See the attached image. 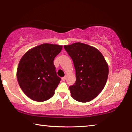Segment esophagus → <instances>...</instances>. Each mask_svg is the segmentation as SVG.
<instances>
[{
	"label": "esophagus",
	"mask_w": 132,
	"mask_h": 132,
	"mask_svg": "<svg viewBox=\"0 0 132 132\" xmlns=\"http://www.w3.org/2000/svg\"><path fill=\"white\" fill-rule=\"evenodd\" d=\"M66 79V76H64V77L62 78V80H63V81H65Z\"/></svg>",
	"instance_id": "1"
}]
</instances>
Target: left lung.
<instances>
[{
	"instance_id": "obj_1",
	"label": "left lung",
	"mask_w": 132,
	"mask_h": 132,
	"mask_svg": "<svg viewBox=\"0 0 132 132\" xmlns=\"http://www.w3.org/2000/svg\"><path fill=\"white\" fill-rule=\"evenodd\" d=\"M64 48L74 63L76 81L69 87L71 96L81 102L94 99L108 79V64L100 51L89 45L76 42Z\"/></svg>"
}]
</instances>
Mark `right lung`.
Segmentation results:
<instances>
[{
    "instance_id": "obj_1",
    "label": "right lung",
    "mask_w": 132,
    "mask_h": 132,
    "mask_svg": "<svg viewBox=\"0 0 132 132\" xmlns=\"http://www.w3.org/2000/svg\"><path fill=\"white\" fill-rule=\"evenodd\" d=\"M62 45L43 44L30 49L19 62L17 79L22 91L30 99L43 102L54 95L61 81L53 64Z\"/></svg>"
}]
</instances>
